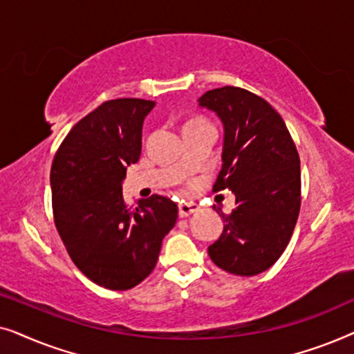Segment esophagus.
Segmentation results:
<instances>
[{
    "label": "esophagus",
    "instance_id": "obj_1",
    "mask_svg": "<svg viewBox=\"0 0 354 354\" xmlns=\"http://www.w3.org/2000/svg\"><path fill=\"white\" fill-rule=\"evenodd\" d=\"M198 211V205L195 203H178V216L187 217Z\"/></svg>",
    "mask_w": 354,
    "mask_h": 354
}]
</instances>
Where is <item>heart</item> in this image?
Here are the masks:
<instances>
[{
  "instance_id": "heart-1",
  "label": "heart",
  "mask_w": 354,
  "mask_h": 354,
  "mask_svg": "<svg viewBox=\"0 0 354 354\" xmlns=\"http://www.w3.org/2000/svg\"><path fill=\"white\" fill-rule=\"evenodd\" d=\"M198 120H200V119H196V120H192V122H198Z\"/></svg>"
}]
</instances>
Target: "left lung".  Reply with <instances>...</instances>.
<instances>
[{
  "label": "left lung",
  "instance_id": "8db88e82",
  "mask_svg": "<svg viewBox=\"0 0 354 354\" xmlns=\"http://www.w3.org/2000/svg\"><path fill=\"white\" fill-rule=\"evenodd\" d=\"M201 108L224 124L222 169L212 192L229 188L236 207L207 253L235 275L268 270L287 248L301 206L299 156L280 114L261 96L239 86L206 91ZM219 212V211H217Z\"/></svg>",
  "mask_w": 354,
  "mask_h": 354
}]
</instances>
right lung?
<instances>
[{"instance_id": "add662e5", "label": "right lung", "mask_w": 354, "mask_h": 354, "mask_svg": "<svg viewBox=\"0 0 354 354\" xmlns=\"http://www.w3.org/2000/svg\"><path fill=\"white\" fill-rule=\"evenodd\" d=\"M154 101L109 100L77 122L53 159V217L67 253L91 282L129 290L156 266L177 205L153 195L127 206L122 180L142 153L143 120Z\"/></svg>"}]
</instances>
